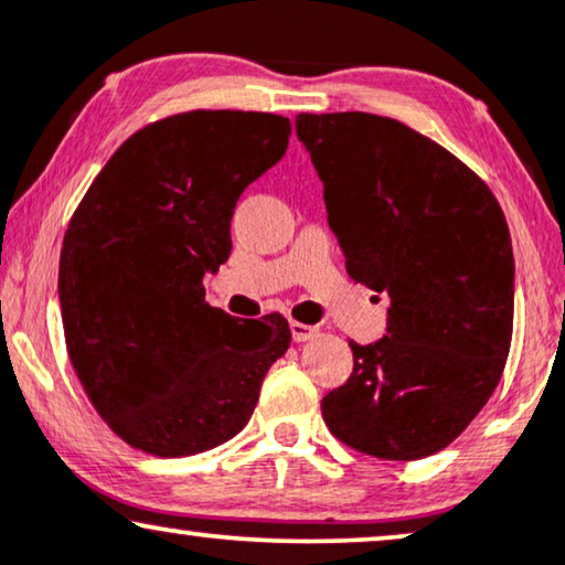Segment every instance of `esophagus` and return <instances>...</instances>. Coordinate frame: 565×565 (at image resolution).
I'll return each instance as SVG.
<instances>
[{
    "label": "esophagus",
    "mask_w": 565,
    "mask_h": 565,
    "mask_svg": "<svg viewBox=\"0 0 565 565\" xmlns=\"http://www.w3.org/2000/svg\"><path fill=\"white\" fill-rule=\"evenodd\" d=\"M290 334L296 342H308V339H316L321 334L319 327H308L303 321H290Z\"/></svg>",
    "instance_id": "esophagus-1"
}]
</instances>
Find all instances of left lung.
Here are the masks:
<instances>
[{"label":"left lung","instance_id":"obj_1","mask_svg":"<svg viewBox=\"0 0 565 565\" xmlns=\"http://www.w3.org/2000/svg\"><path fill=\"white\" fill-rule=\"evenodd\" d=\"M329 226L354 282L388 292V329L350 344L352 375L321 414L339 443L383 460L445 450L491 398L514 323V254L481 177L404 122L300 113Z\"/></svg>","mask_w":565,"mask_h":565}]
</instances>
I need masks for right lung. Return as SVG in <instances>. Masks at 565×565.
Listing matches in <instances>:
<instances>
[{
  "instance_id": "add662e5",
  "label": "right lung",
  "mask_w": 565,
  "mask_h": 565,
  "mask_svg": "<svg viewBox=\"0 0 565 565\" xmlns=\"http://www.w3.org/2000/svg\"><path fill=\"white\" fill-rule=\"evenodd\" d=\"M288 138L290 120L273 113L153 120L122 141L68 221L58 259L68 360L136 450L184 458L226 443L290 347L280 313L231 319L203 288L231 254L238 195Z\"/></svg>"
}]
</instances>
